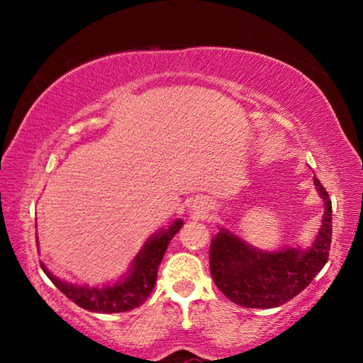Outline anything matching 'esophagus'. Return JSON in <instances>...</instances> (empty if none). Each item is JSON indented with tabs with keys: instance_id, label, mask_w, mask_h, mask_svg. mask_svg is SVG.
I'll use <instances>...</instances> for the list:
<instances>
[{
	"instance_id": "esophagus-1",
	"label": "esophagus",
	"mask_w": 363,
	"mask_h": 363,
	"mask_svg": "<svg viewBox=\"0 0 363 363\" xmlns=\"http://www.w3.org/2000/svg\"><path fill=\"white\" fill-rule=\"evenodd\" d=\"M192 210L195 214H205L208 210H210V203L206 200H195V203L192 205Z\"/></svg>"
}]
</instances>
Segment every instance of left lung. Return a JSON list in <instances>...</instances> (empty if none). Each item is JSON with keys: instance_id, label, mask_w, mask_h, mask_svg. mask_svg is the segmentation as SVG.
Instances as JSON below:
<instances>
[{"instance_id": "8db88e82", "label": "left lung", "mask_w": 363, "mask_h": 363, "mask_svg": "<svg viewBox=\"0 0 363 363\" xmlns=\"http://www.w3.org/2000/svg\"><path fill=\"white\" fill-rule=\"evenodd\" d=\"M325 211L318 237L303 251H259L240 238L219 229L210 247V270L214 284L232 303L250 309H272L288 303L314 280L327 264L331 245V200L314 177Z\"/></svg>"}]
</instances>
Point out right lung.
<instances>
[{
  "mask_svg": "<svg viewBox=\"0 0 363 363\" xmlns=\"http://www.w3.org/2000/svg\"><path fill=\"white\" fill-rule=\"evenodd\" d=\"M182 227V220L176 219L167 230L153 235L149 242H145L144 248L134 259L130 275L125 280L115 285L99 286H83L77 284H69L57 279L41 264V269L49 280L62 291L67 298L73 303L91 312H102V314H115V312H126L134 307H139L150 293L157 281V270L162 262L164 251L179 229Z\"/></svg>",
  "mask_w": 363,
  "mask_h": 363,
  "instance_id": "obj_1",
  "label": "right lung"
}]
</instances>
